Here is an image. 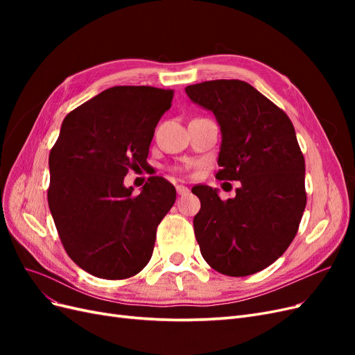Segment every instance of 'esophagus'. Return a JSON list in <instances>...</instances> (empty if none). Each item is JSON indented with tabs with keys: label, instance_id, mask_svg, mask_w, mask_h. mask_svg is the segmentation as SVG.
Segmentation results:
<instances>
[{
	"label": "esophagus",
	"instance_id": "esophagus-1",
	"mask_svg": "<svg viewBox=\"0 0 355 355\" xmlns=\"http://www.w3.org/2000/svg\"><path fill=\"white\" fill-rule=\"evenodd\" d=\"M176 192H178L179 196H187L188 192H189V189L187 187H184V185H178L176 187Z\"/></svg>",
	"mask_w": 355,
	"mask_h": 355
}]
</instances>
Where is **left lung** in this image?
<instances>
[{
    "label": "left lung",
    "instance_id": "obj_1",
    "mask_svg": "<svg viewBox=\"0 0 355 355\" xmlns=\"http://www.w3.org/2000/svg\"><path fill=\"white\" fill-rule=\"evenodd\" d=\"M185 92L219 123L216 179L240 180L235 197L227 201L218 189L192 188L201 201L194 218L201 254L225 275L259 272L293 241L306 206L305 159L295 127L283 110L245 81H204Z\"/></svg>",
    "mask_w": 355,
    "mask_h": 355
}]
</instances>
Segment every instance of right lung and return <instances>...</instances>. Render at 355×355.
<instances>
[{"label": "right lung", "instance_id": "add662e5", "mask_svg": "<svg viewBox=\"0 0 355 355\" xmlns=\"http://www.w3.org/2000/svg\"><path fill=\"white\" fill-rule=\"evenodd\" d=\"M173 90L116 85L71 111L49 157V207L71 259L89 274L123 280L153 256L157 227L176 200L166 179L141 194L125 188L128 170L146 163Z\"/></svg>", "mask_w": 355, "mask_h": 355}]
</instances>
